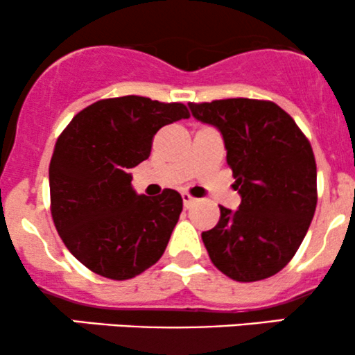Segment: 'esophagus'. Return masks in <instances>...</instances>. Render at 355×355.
I'll list each match as a JSON object with an SVG mask.
<instances>
[{"mask_svg": "<svg viewBox=\"0 0 355 355\" xmlns=\"http://www.w3.org/2000/svg\"><path fill=\"white\" fill-rule=\"evenodd\" d=\"M182 198H183V207H185V209H190V207L197 202V198L191 197L190 193H182Z\"/></svg>", "mask_w": 355, "mask_h": 355, "instance_id": "1", "label": "esophagus"}]
</instances>
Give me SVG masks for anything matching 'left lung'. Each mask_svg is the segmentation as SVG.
<instances>
[{"mask_svg": "<svg viewBox=\"0 0 355 355\" xmlns=\"http://www.w3.org/2000/svg\"><path fill=\"white\" fill-rule=\"evenodd\" d=\"M195 120L223 138L242 203L220 207L202 240L214 266L239 282L275 275L291 262L317 205L312 146L279 105L250 98L189 103Z\"/></svg>", "mask_w": 355, "mask_h": 355, "instance_id": "obj_1", "label": "left lung"}]
</instances>
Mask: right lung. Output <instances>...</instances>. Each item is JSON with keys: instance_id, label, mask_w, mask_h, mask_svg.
Listing matches in <instances>:
<instances>
[{"instance_id": "obj_1", "label": "right lung", "mask_w": 355, "mask_h": 355, "mask_svg": "<svg viewBox=\"0 0 355 355\" xmlns=\"http://www.w3.org/2000/svg\"><path fill=\"white\" fill-rule=\"evenodd\" d=\"M189 116L182 103L128 95L81 110L60 135L50 164L53 222L92 272L133 279L164 255L180 217V193L138 195L128 172L150 157L162 126Z\"/></svg>"}]
</instances>
